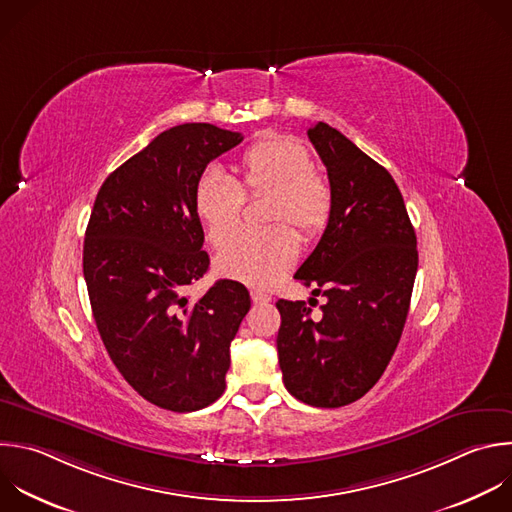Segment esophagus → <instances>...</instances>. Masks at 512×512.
<instances>
[{"label": "esophagus", "instance_id": "34e87169", "mask_svg": "<svg viewBox=\"0 0 512 512\" xmlns=\"http://www.w3.org/2000/svg\"><path fill=\"white\" fill-rule=\"evenodd\" d=\"M251 299H253V303H269L271 301V295H267V293H263V291H251Z\"/></svg>", "mask_w": 512, "mask_h": 512}]
</instances>
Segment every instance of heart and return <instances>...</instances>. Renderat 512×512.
Listing matches in <instances>:
<instances>
[{
  "mask_svg": "<svg viewBox=\"0 0 512 512\" xmlns=\"http://www.w3.org/2000/svg\"><path fill=\"white\" fill-rule=\"evenodd\" d=\"M239 181L209 168L197 179L193 205L213 245H223L240 228L245 196L270 193L266 222L272 227L233 240L215 259L217 271L251 287H273L295 265L299 241L321 233L331 215V187L313 168L309 150L285 136H265L251 144L237 164Z\"/></svg>",
  "mask_w": 512,
  "mask_h": 512,
  "instance_id": "1",
  "label": "heart"
}]
</instances>
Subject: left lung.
Instances as JSON below:
<instances>
[{"label": "left lung", "mask_w": 512, "mask_h": 512, "mask_svg": "<svg viewBox=\"0 0 512 512\" xmlns=\"http://www.w3.org/2000/svg\"><path fill=\"white\" fill-rule=\"evenodd\" d=\"M307 136L327 168L331 215L295 279L327 301L319 317L305 301L275 303L277 352L291 396L315 408H339L374 388L398 348L418 249L388 170L325 122L313 124Z\"/></svg>", "instance_id": "1"}]
</instances>
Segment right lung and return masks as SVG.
Masks as SVG:
<instances>
[{"mask_svg":"<svg viewBox=\"0 0 512 512\" xmlns=\"http://www.w3.org/2000/svg\"><path fill=\"white\" fill-rule=\"evenodd\" d=\"M243 140L207 122L160 132L100 187L84 239V279L104 348L150 404L195 412L225 392L231 342L251 307L245 285L209 269L193 193L207 164Z\"/></svg>","mask_w":512,"mask_h":512,"instance_id":"add662e5","label":"right lung"}]
</instances>
